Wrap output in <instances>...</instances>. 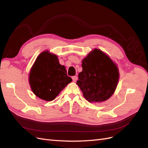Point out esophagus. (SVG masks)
Here are the masks:
<instances>
[{
  "label": "esophagus",
  "mask_w": 148,
  "mask_h": 148,
  "mask_svg": "<svg viewBox=\"0 0 148 148\" xmlns=\"http://www.w3.org/2000/svg\"><path fill=\"white\" fill-rule=\"evenodd\" d=\"M78 79V77H77V76H73V77H72V79L73 82H76Z\"/></svg>",
  "instance_id": "esophagus-1"
}]
</instances>
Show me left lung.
<instances>
[{
	"instance_id": "1",
	"label": "left lung",
	"mask_w": 148,
	"mask_h": 148,
	"mask_svg": "<svg viewBox=\"0 0 148 148\" xmlns=\"http://www.w3.org/2000/svg\"><path fill=\"white\" fill-rule=\"evenodd\" d=\"M83 70L78 74L77 84L84 97L89 102L106 101L117 88L119 73L110 58L97 49L82 61Z\"/></svg>"
}]
</instances>
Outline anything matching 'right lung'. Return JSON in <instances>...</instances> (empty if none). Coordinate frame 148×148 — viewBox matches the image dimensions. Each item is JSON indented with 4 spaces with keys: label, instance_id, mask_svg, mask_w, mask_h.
Wrapping results in <instances>:
<instances>
[{
    "label": "right lung",
    "instance_id": "add662e5",
    "mask_svg": "<svg viewBox=\"0 0 148 148\" xmlns=\"http://www.w3.org/2000/svg\"><path fill=\"white\" fill-rule=\"evenodd\" d=\"M29 81L34 95L45 101H52L72 79L67 76L64 65L57 56L44 51L40 54L31 70Z\"/></svg>",
    "mask_w": 148,
    "mask_h": 148
}]
</instances>
